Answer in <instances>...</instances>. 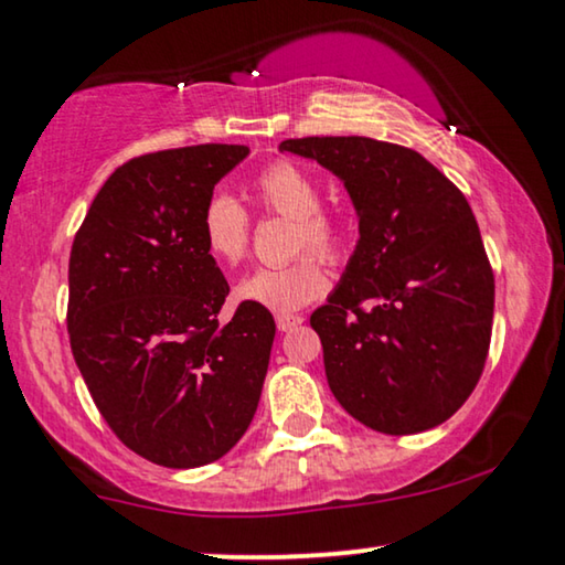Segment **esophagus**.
<instances>
[{"label": "esophagus", "instance_id": "34e87169", "mask_svg": "<svg viewBox=\"0 0 565 565\" xmlns=\"http://www.w3.org/2000/svg\"><path fill=\"white\" fill-rule=\"evenodd\" d=\"M301 322H305V317L301 315H276V327H279V332H289Z\"/></svg>", "mask_w": 565, "mask_h": 565}]
</instances>
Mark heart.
I'll return each instance as SVG.
<instances>
[{"instance_id": "heart-1", "label": "heart", "mask_w": 565, "mask_h": 565, "mask_svg": "<svg viewBox=\"0 0 565 565\" xmlns=\"http://www.w3.org/2000/svg\"><path fill=\"white\" fill-rule=\"evenodd\" d=\"M250 198L264 213L289 217L294 250L309 247L327 260H340L348 254L350 223L337 210L322 205L319 182L299 164L279 159L264 167L250 182ZM200 238L210 258L221 266H238L250 246V217L238 200L213 195L202 207ZM310 250L289 264L260 266L243 276L235 286V297L279 315L322 297L327 274L322 260Z\"/></svg>"}]
</instances>
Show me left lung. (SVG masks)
Wrapping results in <instances>:
<instances>
[{"mask_svg":"<svg viewBox=\"0 0 565 565\" xmlns=\"http://www.w3.org/2000/svg\"><path fill=\"white\" fill-rule=\"evenodd\" d=\"M348 188L360 241L311 315L327 383L360 424L406 436L465 406L490 352L494 274L461 190L418 151L370 137H305Z\"/></svg>","mask_w":565,"mask_h":565,"instance_id":"obj_1","label":"left lung"}]
</instances>
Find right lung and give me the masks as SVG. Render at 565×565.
I'll return each mask as SVG.
<instances>
[{"mask_svg": "<svg viewBox=\"0 0 565 565\" xmlns=\"http://www.w3.org/2000/svg\"><path fill=\"white\" fill-rule=\"evenodd\" d=\"M241 145L151 151L98 190L67 264V334L90 398L124 446L159 467L228 454L254 420L271 358V311L241 301L200 238Z\"/></svg>", "mask_w": 565, "mask_h": 565, "instance_id": "add662e5", "label": "right lung"}]
</instances>
